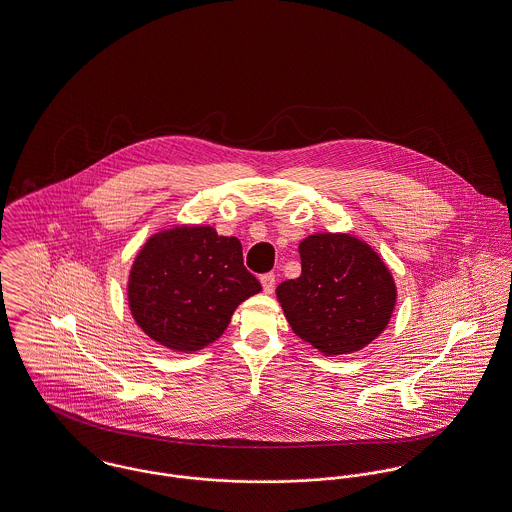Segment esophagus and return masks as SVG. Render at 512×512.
Instances as JSON below:
<instances>
[{
	"instance_id": "34e87169",
	"label": "esophagus",
	"mask_w": 512,
	"mask_h": 512,
	"mask_svg": "<svg viewBox=\"0 0 512 512\" xmlns=\"http://www.w3.org/2000/svg\"><path fill=\"white\" fill-rule=\"evenodd\" d=\"M261 284H263V290H265V294H272V290H274V284H276V276H274L272 272L261 274Z\"/></svg>"
}]
</instances>
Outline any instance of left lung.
I'll use <instances>...</instances> for the list:
<instances>
[{
	"mask_svg": "<svg viewBox=\"0 0 512 512\" xmlns=\"http://www.w3.org/2000/svg\"><path fill=\"white\" fill-rule=\"evenodd\" d=\"M301 274L276 288L301 340L325 356L358 352L387 329L396 286L383 259L350 234H313L300 243Z\"/></svg>",
	"mask_w": 512,
	"mask_h": 512,
	"instance_id": "8db88e82",
	"label": "left lung"
}]
</instances>
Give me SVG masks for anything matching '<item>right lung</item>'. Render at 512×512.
<instances>
[{
	"mask_svg": "<svg viewBox=\"0 0 512 512\" xmlns=\"http://www.w3.org/2000/svg\"><path fill=\"white\" fill-rule=\"evenodd\" d=\"M259 292V280L243 267L240 240L218 236L211 226L154 234L137 253L127 282L141 331L183 354L220 338L241 301Z\"/></svg>",
	"mask_w": 512,
	"mask_h": 512,
	"instance_id": "1",
	"label": "right lung"
}]
</instances>
